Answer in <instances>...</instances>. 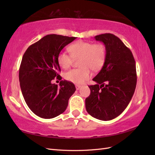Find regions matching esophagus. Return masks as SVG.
I'll list each match as a JSON object with an SVG mask.
<instances>
[{
  "label": "esophagus",
  "instance_id": "obj_1",
  "mask_svg": "<svg viewBox=\"0 0 155 155\" xmlns=\"http://www.w3.org/2000/svg\"><path fill=\"white\" fill-rule=\"evenodd\" d=\"M75 87H76V88L77 89V90H79V89L81 88V86L79 85H75Z\"/></svg>",
  "mask_w": 155,
  "mask_h": 155
}]
</instances>
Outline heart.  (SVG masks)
Wrapping results in <instances>:
<instances>
[{"label":"heart","mask_w":155,"mask_h":155,"mask_svg":"<svg viewBox=\"0 0 155 155\" xmlns=\"http://www.w3.org/2000/svg\"><path fill=\"white\" fill-rule=\"evenodd\" d=\"M68 50L71 55L64 51H61L58 55V61L60 67L67 70L71 67L73 59L79 58L80 67L65 73L64 78L68 81L82 83L90 78L91 69L97 71L104 66L106 58V48L104 44H92L91 42L78 41L70 45Z\"/></svg>","instance_id":"b5f03b06"}]
</instances>
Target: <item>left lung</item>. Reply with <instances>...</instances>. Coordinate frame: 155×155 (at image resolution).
<instances>
[{
  "label": "left lung",
  "mask_w": 155,
  "mask_h": 155,
  "mask_svg": "<svg viewBox=\"0 0 155 155\" xmlns=\"http://www.w3.org/2000/svg\"><path fill=\"white\" fill-rule=\"evenodd\" d=\"M106 48L104 66L88 86L91 94L85 100L88 113L96 119L109 121L126 109L134 94L137 76L136 63L129 48L118 37L104 34L94 37Z\"/></svg>",
  "instance_id": "1"
}]
</instances>
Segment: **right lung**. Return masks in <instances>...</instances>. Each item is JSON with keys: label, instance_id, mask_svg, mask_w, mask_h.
Here are the masks:
<instances>
[{"label": "right lung", "instance_id": "right-lung-1", "mask_svg": "<svg viewBox=\"0 0 155 155\" xmlns=\"http://www.w3.org/2000/svg\"><path fill=\"white\" fill-rule=\"evenodd\" d=\"M76 39L47 35L30 45L23 55L18 74L21 92L30 110L42 118H53L62 114L76 91L75 85L68 81H61L59 86L51 83L54 78L61 77L58 55Z\"/></svg>", "mask_w": 155, "mask_h": 155}]
</instances>
